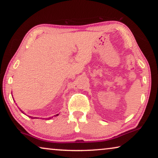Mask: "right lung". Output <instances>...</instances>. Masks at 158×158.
Wrapping results in <instances>:
<instances>
[{"instance_id": "1", "label": "right lung", "mask_w": 158, "mask_h": 158, "mask_svg": "<svg viewBox=\"0 0 158 158\" xmlns=\"http://www.w3.org/2000/svg\"><path fill=\"white\" fill-rule=\"evenodd\" d=\"M21 111H22V110H21ZM58 115H59V114H56V115H55V116H58ZM30 117H31V116H30Z\"/></svg>"}]
</instances>
